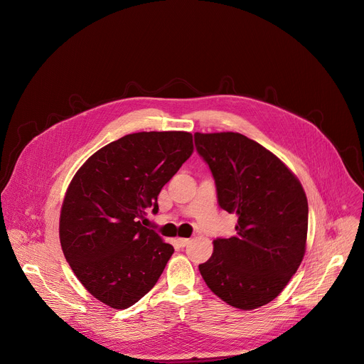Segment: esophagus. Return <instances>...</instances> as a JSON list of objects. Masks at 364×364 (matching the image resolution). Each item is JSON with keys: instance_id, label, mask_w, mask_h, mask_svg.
<instances>
[{"instance_id": "esophagus-1", "label": "esophagus", "mask_w": 364, "mask_h": 364, "mask_svg": "<svg viewBox=\"0 0 364 364\" xmlns=\"http://www.w3.org/2000/svg\"><path fill=\"white\" fill-rule=\"evenodd\" d=\"M177 243H178L181 247H184V246H187V245L190 243V239H186V237H178V239H177Z\"/></svg>"}]
</instances>
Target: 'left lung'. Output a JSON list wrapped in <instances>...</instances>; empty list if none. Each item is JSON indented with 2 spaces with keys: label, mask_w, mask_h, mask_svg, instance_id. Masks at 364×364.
<instances>
[{
  "label": "left lung",
  "mask_w": 364,
  "mask_h": 364,
  "mask_svg": "<svg viewBox=\"0 0 364 364\" xmlns=\"http://www.w3.org/2000/svg\"><path fill=\"white\" fill-rule=\"evenodd\" d=\"M215 177L219 205L236 213V235L216 239L198 265L220 299L249 311L275 299L305 253L308 201L295 174L261 144L237 132L194 134Z\"/></svg>",
  "instance_id": "8db88e82"
}]
</instances>
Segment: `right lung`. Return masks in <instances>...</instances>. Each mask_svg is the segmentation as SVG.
Instances as JSON below:
<instances>
[{"label": "right lung", "mask_w": 364, "mask_h": 364, "mask_svg": "<svg viewBox=\"0 0 364 364\" xmlns=\"http://www.w3.org/2000/svg\"><path fill=\"white\" fill-rule=\"evenodd\" d=\"M193 154L184 131L136 132L99 151L72 178L60 212V245L80 284L125 309L161 277L174 247L142 226L159 194Z\"/></svg>", "instance_id": "1"}]
</instances>
